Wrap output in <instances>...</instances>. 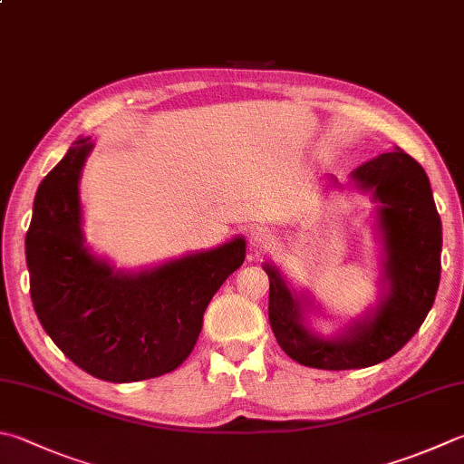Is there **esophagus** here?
<instances>
[{
  "mask_svg": "<svg viewBox=\"0 0 464 464\" xmlns=\"http://www.w3.org/2000/svg\"><path fill=\"white\" fill-rule=\"evenodd\" d=\"M270 244V234H268V230H265V228H252L250 230V234H248V246L255 250V252H258V250H265L266 246Z\"/></svg>",
  "mask_w": 464,
  "mask_h": 464,
  "instance_id": "obj_1",
  "label": "esophagus"
}]
</instances>
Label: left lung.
Returning <instances> with one entry per match:
<instances>
[{
	"label": "left lung",
	"mask_w": 464,
	"mask_h": 464,
	"mask_svg": "<svg viewBox=\"0 0 464 464\" xmlns=\"http://www.w3.org/2000/svg\"><path fill=\"white\" fill-rule=\"evenodd\" d=\"M372 191L383 242L388 295L343 335L325 339L304 327L299 299L273 265L268 275V321L283 352L317 370H362L398 353L426 319L440 283L442 224L422 165L401 150L382 153L352 171Z\"/></svg>",
	"instance_id": "left-lung-1"
}]
</instances>
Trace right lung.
I'll list each match as a JSON object with an SVG mask.
<instances>
[{
	"instance_id": "obj_1",
	"label": "right lung",
	"mask_w": 464,
	"mask_h": 464,
	"mask_svg": "<svg viewBox=\"0 0 464 464\" xmlns=\"http://www.w3.org/2000/svg\"><path fill=\"white\" fill-rule=\"evenodd\" d=\"M92 150L76 139L42 179L25 234L30 295L52 341L104 382H139L188 360L208 303L246 256L242 236L137 275L117 273L84 246L78 179Z\"/></svg>"
}]
</instances>
